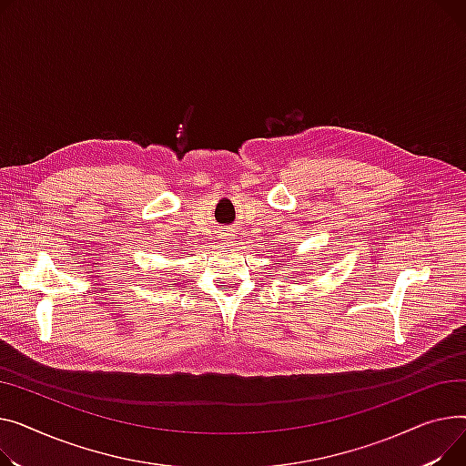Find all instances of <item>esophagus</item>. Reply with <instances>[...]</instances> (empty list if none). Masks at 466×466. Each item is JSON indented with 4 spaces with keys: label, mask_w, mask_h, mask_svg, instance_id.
<instances>
[{
    "label": "esophagus",
    "mask_w": 466,
    "mask_h": 466,
    "mask_svg": "<svg viewBox=\"0 0 466 466\" xmlns=\"http://www.w3.org/2000/svg\"><path fill=\"white\" fill-rule=\"evenodd\" d=\"M222 238H224V244H229V246H231V237H229V233L222 235Z\"/></svg>",
    "instance_id": "obj_1"
}]
</instances>
